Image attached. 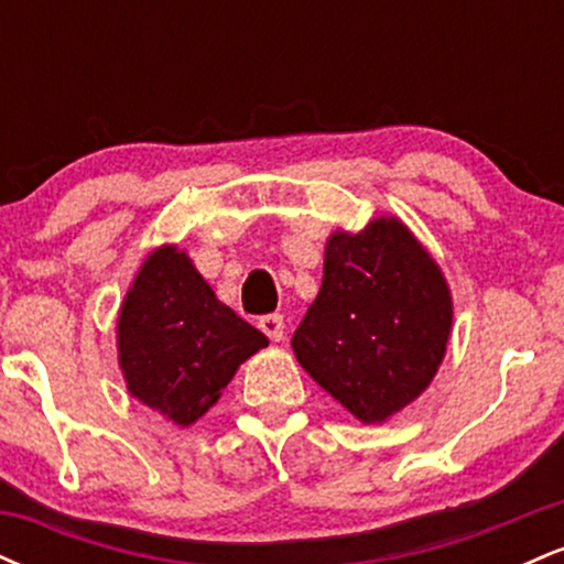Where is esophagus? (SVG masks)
Listing matches in <instances>:
<instances>
[{"label": "esophagus", "mask_w": 564, "mask_h": 564, "mask_svg": "<svg viewBox=\"0 0 564 564\" xmlns=\"http://www.w3.org/2000/svg\"><path fill=\"white\" fill-rule=\"evenodd\" d=\"M260 328H262V334L268 336L270 341H281L283 339V315H278V313L262 315Z\"/></svg>", "instance_id": "obj_1"}]
</instances>
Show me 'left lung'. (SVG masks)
I'll return each instance as SVG.
<instances>
[{
	"label": "left lung",
	"mask_w": 564,
	"mask_h": 564,
	"mask_svg": "<svg viewBox=\"0 0 564 564\" xmlns=\"http://www.w3.org/2000/svg\"><path fill=\"white\" fill-rule=\"evenodd\" d=\"M453 296L435 257L398 217L334 230L323 283L291 347L304 371L364 424H384L435 379Z\"/></svg>",
	"instance_id": "8db88e82"
}]
</instances>
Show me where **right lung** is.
<instances>
[{"label": "right lung", "mask_w": 564, "mask_h": 564, "mask_svg": "<svg viewBox=\"0 0 564 564\" xmlns=\"http://www.w3.org/2000/svg\"><path fill=\"white\" fill-rule=\"evenodd\" d=\"M268 336L217 300L183 249L140 264L116 321L127 392L177 426L196 424Z\"/></svg>", "instance_id": "right-lung-1"}]
</instances>
